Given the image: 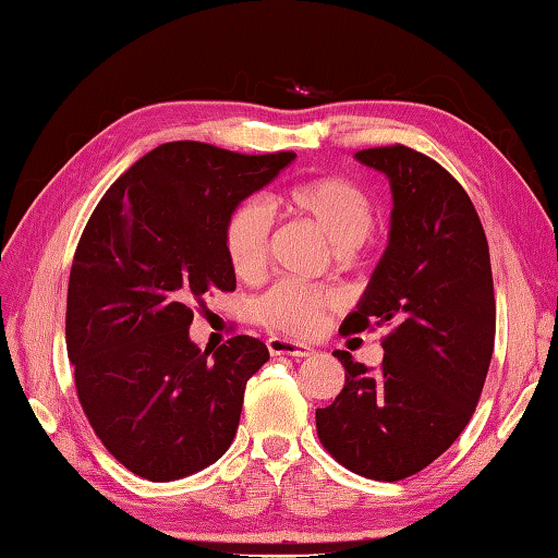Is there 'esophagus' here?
<instances>
[{
	"instance_id": "34e87169",
	"label": "esophagus",
	"mask_w": 558,
	"mask_h": 558,
	"mask_svg": "<svg viewBox=\"0 0 558 558\" xmlns=\"http://www.w3.org/2000/svg\"><path fill=\"white\" fill-rule=\"evenodd\" d=\"M267 350H269V355H289V357H310L312 355L310 345L283 341V338H269Z\"/></svg>"
}]
</instances>
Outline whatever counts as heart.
I'll list each match as a JSON object with an SVG mask.
<instances>
[{"instance_id":"1","label":"heart","mask_w":558,"mask_h":558,"mask_svg":"<svg viewBox=\"0 0 558 558\" xmlns=\"http://www.w3.org/2000/svg\"><path fill=\"white\" fill-rule=\"evenodd\" d=\"M291 215L315 225L324 239L338 251H352L372 236L378 222V208L372 194L350 177L326 174L293 184L279 198ZM227 263L243 281L260 277L269 253L267 213L253 201L239 203L227 215L222 227ZM338 307V298L319 287L281 281L255 305L257 319L267 329L289 336L317 333L326 315Z\"/></svg>"}]
</instances>
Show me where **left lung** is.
Instances as JSON below:
<instances>
[{"mask_svg":"<svg viewBox=\"0 0 558 558\" xmlns=\"http://www.w3.org/2000/svg\"><path fill=\"white\" fill-rule=\"evenodd\" d=\"M388 174L390 241L341 333L388 326L369 369L336 350L345 386L317 410V436L338 464L374 481L426 469L466 428L495 348L490 248L469 194L440 162L404 144L362 148Z\"/></svg>","mask_w":558,"mask_h":558,"instance_id":"left-lung-1","label":"left lung"}]
</instances>
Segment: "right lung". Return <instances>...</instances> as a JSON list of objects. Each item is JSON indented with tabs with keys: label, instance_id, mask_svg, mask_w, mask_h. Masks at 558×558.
I'll return each mask as SVG.
<instances>
[{
	"label": "right lung",
	"instance_id": "1",
	"mask_svg": "<svg viewBox=\"0 0 558 558\" xmlns=\"http://www.w3.org/2000/svg\"><path fill=\"white\" fill-rule=\"evenodd\" d=\"M293 158L162 144L118 177L87 220L68 281V360L89 426L142 478H184L236 436L267 345L234 336L203 352L189 326L208 312L206 293L236 289L227 215Z\"/></svg>",
	"mask_w": 558,
	"mask_h": 558
}]
</instances>
